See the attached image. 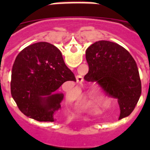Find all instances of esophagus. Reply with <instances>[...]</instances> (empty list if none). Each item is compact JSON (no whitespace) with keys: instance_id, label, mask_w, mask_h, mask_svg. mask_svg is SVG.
Wrapping results in <instances>:
<instances>
[{"instance_id":"obj_1","label":"esophagus","mask_w":150,"mask_h":150,"mask_svg":"<svg viewBox=\"0 0 150 150\" xmlns=\"http://www.w3.org/2000/svg\"><path fill=\"white\" fill-rule=\"evenodd\" d=\"M83 77L80 76H76V82H77L78 83H82V82H83Z\"/></svg>"}]
</instances>
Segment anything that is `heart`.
Wrapping results in <instances>:
<instances>
[{
  "mask_svg": "<svg viewBox=\"0 0 150 150\" xmlns=\"http://www.w3.org/2000/svg\"><path fill=\"white\" fill-rule=\"evenodd\" d=\"M77 102L78 104L80 106L83 107H89V104H88V101H87V99L86 97L83 96V95H79L77 98Z\"/></svg>",
  "mask_w": 150,
  "mask_h": 150,
  "instance_id": "obj_1",
  "label": "heart"
}]
</instances>
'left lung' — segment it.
<instances>
[{
    "label": "left lung",
    "mask_w": 150,
    "mask_h": 150,
    "mask_svg": "<svg viewBox=\"0 0 150 150\" xmlns=\"http://www.w3.org/2000/svg\"><path fill=\"white\" fill-rule=\"evenodd\" d=\"M86 58L89 67L86 79L97 82L107 95L117 99L120 119L131 114L141 95L140 74L133 57L117 43L100 40L87 49Z\"/></svg>",
    "instance_id": "8db88e82"
}]
</instances>
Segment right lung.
Returning <instances> with one entry per match:
<instances>
[{
  "label": "right lung",
  "instance_id": "add662e5",
  "mask_svg": "<svg viewBox=\"0 0 150 150\" xmlns=\"http://www.w3.org/2000/svg\"><path fill=\"white\" fill-rule=\"evenodd\" d=\"M66 81H76L62 52L54 45L39 42L18 53L12 68L11 95L18 109L39 122H54L64 98L58 93Z\"/></svg>",
  "mask_w": 150,
  "mask_h": 150
}]
</instances>
